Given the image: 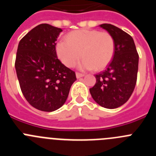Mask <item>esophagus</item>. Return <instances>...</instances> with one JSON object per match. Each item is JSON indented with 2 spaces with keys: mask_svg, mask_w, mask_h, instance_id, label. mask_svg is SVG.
I'll return each instance as SVG.
<instances>
[{
  "mask_svg": "<svg viewBox=\"0 0 156 156\" xmlns=\"http://www.w3.org/2000/svg\"><path fill=\"white\" fill-rule=\"evenodd\" d=\"M76 78H81V77H83V76H84V74H83V73H76Z\"/></svg>",
  "mask_w": 156,
  "mask_h": 156,
  "instance_id": "obj_1",
  "label": "esophagus"
}]
</instances>
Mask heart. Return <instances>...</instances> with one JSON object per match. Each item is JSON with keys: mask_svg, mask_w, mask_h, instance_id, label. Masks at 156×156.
Segmentation results:
<instances>
[{"mask_svg": "<svg viewBox=\"0 0 156 156\" xmlns=\"http://www.w3.org/2000/svg\"><path fill=\"white\" fill-rule=\"evenodd\" d=\"M115 40L108 32L96 30H75L68 34L66 40L56 44L58 58L67 67L79 64L83 70H101L111 62L115 52Z\"/></svg>", "mask_w": 156, "mask_h": 156, "instance_id": "heart-1", "label": "heart"}]
</instances>
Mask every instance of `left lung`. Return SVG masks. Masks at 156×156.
<instances>
[{"mask_svg":"<svg viewBox=\"0 0 156 156\" xmlns=\"http://www.w3.org/2000/svg\"><path fill=\"white\" fill-rule=\"evenodd\" d=\"M100 27L113 37L115 52L106 69L95 75L96 83L90 93L99 105L115 108L125 104L134 90L139 56L131 36L108 23Z\"/></svg>","mask_w":156,"mask_h":156,"instance_id":"8db88e82","label":"left lung"}]
</instances>
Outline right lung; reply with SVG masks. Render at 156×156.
<instances>
[{
  "instance_id": "1",
  "label": "right lung",
  "mask_w": 156,
  "mask_h": 156,
  "mask_svg": "<svg viewBox=\"0 0 156 156\" xmlns=\"http://www.w3.org/2000/svg\"><path fill=\"white\" fill-rule=\"evenodd\" d=\"M62 30L40 24L19 41L15 63L20 88L25 98L41 111L61 108L68 98L75 72L57 58L55 46Z\"/></svg>"
}]
</instances>
